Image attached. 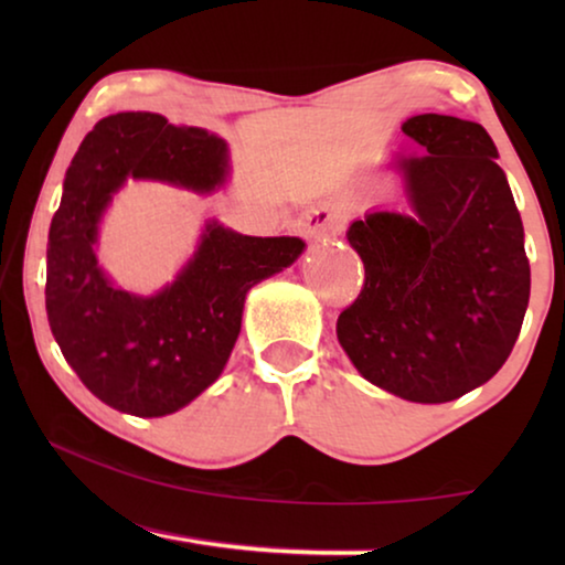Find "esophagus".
I'll use <instances>...</instances> for the list:
<instances>
[{
  "label": "esophagus",
  "instance_id": "esophagus-1",
  "mask_svg": "<svg viewBox=\"0 0 565 565\" xmlns=\"http://www.w3.org/2000/svg\"><path fill=\"white\" fill-rule=\"evenodd\" d=\"M344 228V213L334 205H316L303 215L306 236H337Z\"/></svg>",
  "mask_w": 565,
  "mask_h": 565
}]
</instances>
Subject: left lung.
I'll list each match as a JSON object with an SVG mask.
<instances>
[{"instance_id":"left-lung-1","label":"left lung","mask_w":565,"mask_h":565,"mask_svg":"<svg viewBox=\"0 0 565 565\" xmlns=\"http://www.w3.org/2000/svg\"><path fill=\"white\" fill-rule=\"evenodd\" d=\"M401 130L406 207L354 221L365 265L337 337L360 375L393 396L445 404L491 381L520 337L530 300L524 228L483 126L424 113Z\"/></svg>"}]
</instances>
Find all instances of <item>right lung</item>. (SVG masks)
I'll return each instance as SVG.
<instances>
[{
  "instance_id": "right-lung-1",
  "label": "right lung",
  "mask_w": 565,
  "mask_h": 565,
  "mask_svg": "<svg viewBox=\"0 0 565 565\" xmlns=\"http://www.w3.org/2000/svg\"><path fill=\"white\" fill-rule=\"evenodd\" d=\"M226 174L223 138L157 113L103 118L66 169L45 252V311L79 381L122 414H174L215 383L242 331L246 292L303 252L296 236H244L211 221L192 259L157 296L113 288L95 244L126 180L213 192Z\"/></svg>"
}]
</instances>
